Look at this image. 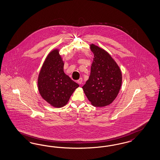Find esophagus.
<instances>
[{
    "instance_id": "34e87169",
    "label": "esophagus",
    "mask_w": 160,
    "mask_h": 160,
    "mask_svg": "<svg viewBox=\"0 0 160 160\" xmlns=\"http://www.w3.org/2000/svg\"><path fill=\"white\" fill-rule=\"evenodd\" d=\"M82 82H83V79H82V78H80V79H78V80H77V83H78L80 85V84H82Z\"/></svg>"
}]
</instances>
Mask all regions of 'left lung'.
<instances>
[{
  "mask_svg": "<svg viewBox=\"0 0 160 160\" xmlns=\"http://www.w3.org/2000/svg\"><path fill=\"white\" fill-rule=\"evenodd\" d=\"M94 54L89 79L82 87L94 107H103L112 102L121 88L122 74L114 59L104 49L90 45Z\"/></svg>",
  "mask_w": 160,
  "mask_h": 160,
  "instance_id": "1",
  "label": "left lung"
}]
</instances>
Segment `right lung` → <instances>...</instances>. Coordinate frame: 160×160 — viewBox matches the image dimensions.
I'll return each mask as SVG.
<instances>
[{"label":"right lung","instance_id":"add662e5","mask_svg":"<svg viewBox=\"0 0 160 160\" xmlns=\"http://www.w3.org/2000/svg\"><path fill=\"white\" fill-rule=\"evenodd\" d=\"M59 49L51 52L46 58L38 74L39 93L43 99L56 108L65 106L79 85L64 72V61Z\"/></svg>","mask_w":160,"mask_h":160}]
</instances>
